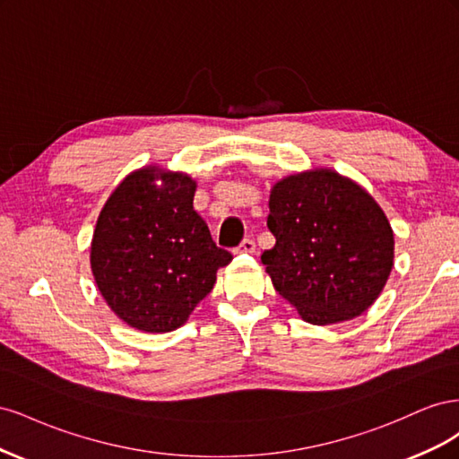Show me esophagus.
Wrapping results in <instances>:
<instances>
[{
  "instance_id": "1",
  "label": "esophagus",
  "mask_w": 459,
  "mask_h": 459,
  "mask_svg": "<svg viewBox=\"0 0 459 459\" xmlns=\"http://www.w3.org/2000/svg\"><path fill=\"white\" fill-rule=\"evenodd\" d=\"M239 251L241 253H247V255H253L256 251V245L253 239H245L241 245H239Z\"/></svg>"
}]
</instances>
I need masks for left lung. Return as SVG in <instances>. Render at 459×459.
Masks as SVG:
<instances>
[{"label":"left lung","mask_w":459,"mask_h":459,"mask_svg":"<svg viewBox=\"0 0 459 459\" xmlns=\"http://www.w3.org/2000/svg\"><path fill=\"white\" fill-rule=\"evenodd\" d=\"M275 245L262 264L304 322L331 325L364 314L394 266V233L369 193L329 169L290 174L270 191Z\"/></svg>","instance_id":"left-lung-1"}]
</instances>
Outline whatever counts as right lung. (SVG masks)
Instances as JSON below:
<instances>
[{
    "mask_svg": "<svg viewBox=\"0 0 459 459\" xmlns=\"http://www.w3.org/2000/svg\"><path fill=\"white\" fill-rule=\"evenodd\" d=\"M197 182L157 164L130 172L93 230L91 273L108 308L142 333L184 325L231 255L193 208Z\"/></svg>",
    "mask_w": 459,
    "mask_h": 459,
    "instance_id": "right-lung-1",
    "label": "right lung"
}]
</instances>
